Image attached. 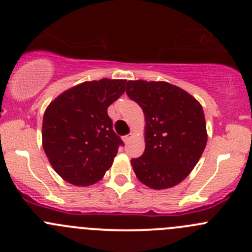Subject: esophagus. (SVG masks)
Wrapping results in <instances>:
<instances>
[{
    "instance_id": "1",
    "label": "esophagus",
    "mask_w": 252,
    "mask_h": 252,
    "mask_svg": "<svg viewBox=\"0 0 252 252\" xmlns=\"http://www.w3.org/2000/svg\"><path fill=\"white\" fill-rule=\"evenodd\" d=\"M131 139H133V134H129V135L124 136L123 140H124V142H126V144H128V142H130Z\"/></svg>"
}]
</instances>
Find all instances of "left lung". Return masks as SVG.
<instances>
[{
    "label": "left lung",
    "instance_id": "8db88e82",
    "mask_svg": "<svg viewBox=\"0 0 252 252\" xmlns=\"http://www.w3.org/2000/svg\"><path fill=\"white\" fill-rule=\"evenodd\" d=\"M126 95L145 114V151L131 166L142 184L168 189L189 175L204 152L207 133L199 101L166 81L129 80Z\"/></svg>",
    "mask_w": 252,
    "mask_h": 252
}]
</instances>
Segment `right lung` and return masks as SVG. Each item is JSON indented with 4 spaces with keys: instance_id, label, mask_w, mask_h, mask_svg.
Listing matches in <instances>:
<instances>
[{
    "instance_id": "add662e5",
    "label": "right lung",
    "mask_w": 252,
    "mask_h": 252,
    "mask_svg": "<svg viewBox=\"0 0 252 252\" xmlns=\"http://www.w3.org/2000/svg\"><path fill=\"white\" fill-rule=\"evenodd\" d=\"M126 80L85 81L48 105L42 146L52 168L77 187L97 183L113 163L122 139L113 131L107 108L126 91Z\"/></svg>"
}]
</instances>
